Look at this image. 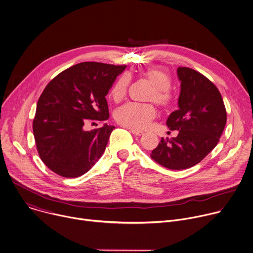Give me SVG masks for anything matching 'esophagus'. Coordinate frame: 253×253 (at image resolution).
Masks as SVG:
<instances>
[{
  "label": "esophagus",
  "mask_w": 253,
  "mask_h": 253,
  "mask_svg": "<svg viewBox=\"0 0 253 253\" xmlns=\"http://www.w3.org/2000/svg\"><path fill=\"white\" fill-rule=\"evenodd\" d=\"M130 132H131L133 135H135V136H141V135H143V132H142V131H138V130H134V129H131Z\"/></svg>",
  "instance_id": "1"
}]
</instances>
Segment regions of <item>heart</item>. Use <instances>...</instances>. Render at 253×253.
<instances>
[{
    "label": "heart",
    "instance_id": "heart-1",
    "mask_svg": "<svg viewBox=\"0 0 253 253\" xmlns=\"http://www.w3.org/2000/svg\"><path fill=\"white\" fill-rule=\"evenodd\" d=\"M145 77L152 84V88L148 94V99L153 100L160 106H168L172 100L169 91L171 79L163 70L149 68L144 72ZM130 84L128 74H121L113 84L111 96L114 101L119 102L125 98ZM156 115V108L153 103L127 102L118 107L114 113L115 120L122 126L134 130L146 129Z\"/></svg>",
    "mask_w": 253,
    "mask_h": 253
}]
</instances>
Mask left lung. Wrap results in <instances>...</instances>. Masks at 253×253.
Returning a JSON list of instances; mask_svg holds the SVG:
<instances>
[{"mask_svg": "<svg viewBox=\"0 0 253 253\" xmlns=\"http://www.w3.org/2000/svg\"><path fill=\"white\" fill-rule=\"evenodd\" d=\"M181 81L179 109L171 113L167 126L178 130L176 138H162L151 158L171 170L199 164L218 143L226 123V110L214 84L199 71L178 67Z\"/></svg>", "mask_w": 253, "mask_h": 253, "instance_id": "left-lung-1", "label": "left lung"}]
</instances>
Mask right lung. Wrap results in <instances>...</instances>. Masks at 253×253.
Instances as JSON below:
<instances>
[{
    "label": "right lung",
    "mask_w": 253,
    "mask_h": 253,
    "mask_svg": "<svg viewBox=\"0 0 253 253\" xmlns=\"http://www.w3.org/2000/svg\"><path fill=\"white\" fill-rule=\"evenodd\" d=\"M126 65L86 61L51 79L39 98L33 130L44 165L64 178L89 171L105 151L114 126L84 130L109 118L105 96Z\"/></svg>",
    "instance_id": "1"
}]
</instances>
